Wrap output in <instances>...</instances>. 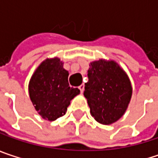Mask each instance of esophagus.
Here are the masks:
<instances>
[{"label": "esophagus", "instance_id": "esophagus-1", "mask_svg": "<svg viewBox=\"0 0 158 158\" xmlns=\"http://www.w3.org/2000/svg\"><path fill=\"white\" fill-rule=\"evenodd\" d=\"M79 89H80L81 93L83 94V93H84V91H85V85H80V86H79Z\"/></svg>", "mask_w": 158, "mask_h": 158}]
</instances>
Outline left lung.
<instances>
[{
	"label": "left lung",
	"instance_id": "left-lung-1",
	"mask_svg": "<svg viewBox=\"0 0 158 158\" xmlns=\"http://www.w3.org/2000/svg\"><path fill=\"white\" fill-rule=\"evenodd\" d=\"M84 95L96 121L110 125L121 118L132 96L130 78L114 60L99 59L90 63Z\"/></svg>",
	"mask_w": 158,
	"mask_h": 158
}]
</instances>
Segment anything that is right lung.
I'll use <instances>...</instances> for the list:
<instances>
[{
    "instance_id": "obj_1",
    "label": "right lung",
    "mask_w": 158,
    "mask_h": 158,
    "mask_svg": "<svg viewBox=\"0 0 158 158\" xmlns=\"http://www.w3.org/2000/svg\"><path fill=\"white\" fill-rule=\"evenodd\" d=\"M68 75L64 63L56 56L45 59L32 74L29 98L44 119L53 121L65 114L72 99L80 94L78 88L69 86Z\"/></svg>"
}]
</instances>
